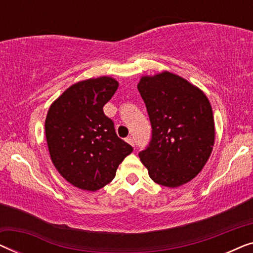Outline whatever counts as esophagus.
I'll return each instance as SVG.
<instances>
[{"instance_id":"34e87169","label":"esophagus","mask_w":253,"mask_h":253,"mask_svg":"<svg viewBox=\"0 0 253 253\" xmlns=\"http://www.w3.org/2000/svg\"><path fill=\"white\" fill-rule=\"evenodd\" d=\"M127 143L129 144H131L132 145V146H134V139H133V137H131V136H129V137H126V139Z\"/></svg>"}]
</instances>
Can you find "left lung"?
<instances>
[{"instance_id":"1","label":"left lung","mask_w":253,"mask_h":253,"mask_svg":"<svg viewBox=\"0 0 253 253\" xmlns=\"http://www.w3.org/2000/svg\"><path fill=\"white\" fill-rule=\"evenodd\" d=\"M152 126L140 161L158 184L176 188L199 174L212 153V107L199 88L179 76L162 72L138 84Z\"/></svg>"}]
</instances>
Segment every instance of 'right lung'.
Masks as SVG:
<instances>
[{
	"instance_id": "right-lung-1",
	"label": "right lung",
	"mask_w": 253,
	"mask_h": 253,
	"mask_svg": "<svg viewBox=\"0 0 253 253\" xmlns=\"http://www.w3.org/2000/svg\"><path fill=\"white\" fill-rule=\"evenodd\" d=\"M119 83L110 77L72 85L50 106L44 129L51 161L72 185L95 191L115 177L119 165L133 148L117 137L103 106Z\"/></svg>"
}]
</instances>
